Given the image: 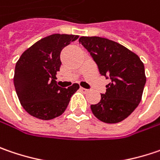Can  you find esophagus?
I'll return each instance as SVG.
<instances>
[{
  "label": "esophagus",
  "mask_w": 160,
  "mask_h": 160,
  "mask_svg": "<svg viewBox=\"0 0 160 160\" xmlns=\"http://www.w3.org/2000/svg\"><path fill=\"white\" fill-rule=\"evenodd\" d=\"M81 91H83L84 92H87L89 90H88V89H85V88H83V87H81Z\"/></svg>",
  "instance_id": "obj_1"
}]
</instances>
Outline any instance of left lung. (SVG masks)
I'll return each mask as SVG.
<instances>
[{
  "instance_id": "obj_1",
  "label": "left lung",
  "mask_w": 160,
  "mask_h": 160,
  "mask_svg": "<svg viewBox=\"0 0 160 160\" xmlns=\"http://www.w3.org/2000/svg\"><path fill=\"white\" fill-rule=\"evenodd\" d=\"M79 43L90 52L100 75L110 76L106 92L97 104H92L93 115L105 123H117L137 108L146 84L143 62L122 45L100 37H81Z\"/></svg>"
}]
</instances>
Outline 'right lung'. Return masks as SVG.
I'll return each instance as SVG.
<instances>
[{"label": "right lung", "mask_w": 160, "mask_h": 160, "mask_svg": "<svg viewBox=\"0 0 160 160\" xmlns=\"http://www.w3.org/2000/svg\"><path fill=\"white\" fill-rule=\"evenodd\" d=\"M77 35L53 34L29 47L16 63L13 82L21 106L31 116L52 120L66 111L71 96L79 89L73 84L62 88L57 84L62 49Z\"/></svg>", "instance_id": "add662e5"}]
</instances>
